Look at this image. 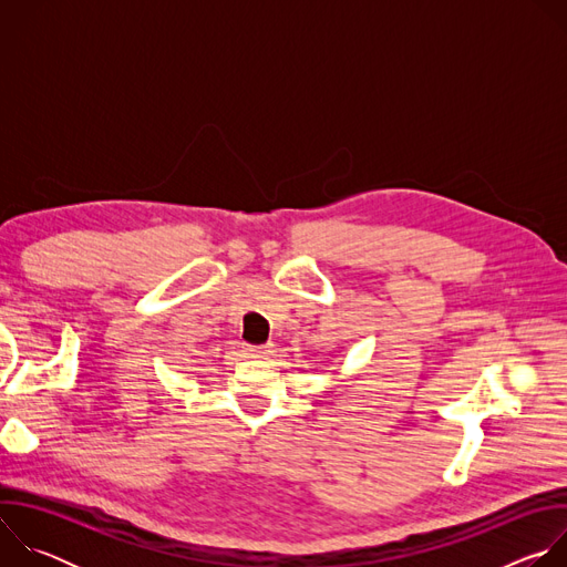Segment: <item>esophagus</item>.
Listing matches in <instances>:
<instances>
[{"instance_id": "esophagus-1", "label": "esophagus", "mask_w": 567, "mask_h": 567, "mask_svg": "<svg viewBox=\"0 0 567 567\" xmlns=\"http://www.w3.org/2000/svg\"><path fill=\"white\" fill-rule=\"evenodd\" d=\"M245 352L254 359H267L271 354V346H247Z\"/></svg>"}]
</instances>
